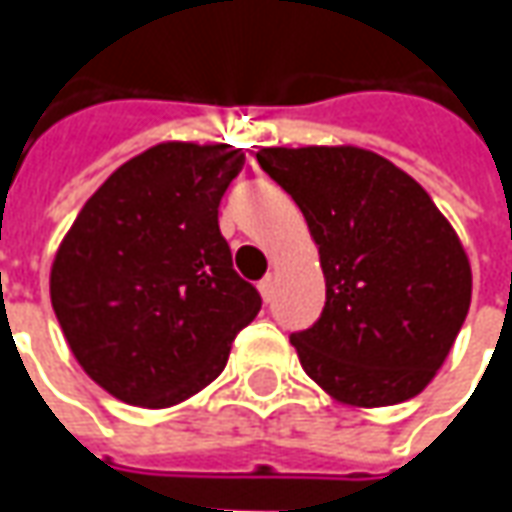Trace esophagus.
<instances>
[{"mask_svg": "<svg viewBox=\"0 0 512 512\" xmlns=\"http://www.w3.org/2000/svg\"><path fill=\"white\" fill-rule=\"evenodd\" d=\"M259 293H262L265 302H270V296H273V276H265V279L259 282Z\"/></svg>", "mask_w": 512, "mask_h": 512, "instance_id": "esophagus-1", "label": "esophagus"}]
</instances>
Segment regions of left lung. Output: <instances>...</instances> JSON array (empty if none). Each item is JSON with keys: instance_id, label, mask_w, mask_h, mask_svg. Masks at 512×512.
Instances as JSON below:
<instances>
[{"instance_id": "1", "label": "left lung", "mask_w": 512, "mask_h": 512, "mask_svg": "<svg viewBox=\"0 0 512 512\" xmlns=\"http://www.w3.org/2000/svg\"><path fill=\"white\" fill-rule=\"evenodd\" d=\"M256 159L319 245L325 310L290 336L307 376L350 407L419 396L470 307L473 273L456 230L413 176L373 150L262 148Z\"/></svg>"}]
</instances>
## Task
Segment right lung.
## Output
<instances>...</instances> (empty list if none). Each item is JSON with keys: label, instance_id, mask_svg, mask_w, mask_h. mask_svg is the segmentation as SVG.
Instances as JSON below:
<instances>
[{"label": "right lung", "instance_id": "obj_1", "mask_svg": "<svg viewBox=\"0 0 512 512\" xmlns=\"http://www.w3.org/2000/svg\"><path fill=\"white\" fill-rule=\"evenodd\" d=\"M242 148L162 142L79 210L50 267V305L82 370L110 396L170 407L205 390L262 307L233 270L219 202Z\"/></svg>", "mask_w": 512, "mask_h": 512}]
</instances>
